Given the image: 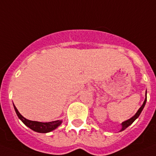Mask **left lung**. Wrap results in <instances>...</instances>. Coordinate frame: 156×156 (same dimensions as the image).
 Here are the masks:
<instances>
[{
  "label": "left lung",
  "mask_w": 156,
  "mask_h": 156,
  "mask_svg": "<svg viewBox=\"0 0 156 156\" xmlns=\"http://www.w3.org/2000/svg\"><path fill=\"white\" fill-rule=\"evenodd\" d=\"M146 93H147V92H146ZM146 101H147V97H146L145 100H144V104H142V106L140 107V108H139V110L137 111V112H136V113L135 114V115L133 116V117L131 118V119H128V120H126V121H125V122H123L122 123V128L121 131H122V130H124V129H126L127 127L129 126H130L131 124H132V123L133 122H134L135 120H136V119H137L138 117H139V115H140V113H141L142 110H143L144 108V106H145Z\"/></svg>",
  "instance_id": "left-lung-1"
}]
</instances>
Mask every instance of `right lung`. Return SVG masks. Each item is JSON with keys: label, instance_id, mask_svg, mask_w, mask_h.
Masks as SVG:
<instances>
[{"label": "right lung", "instance_id": "add662e5", "mask_svg": "<svg viewBox=\"0 0 156 156\" xmlns=\"http://www.w3.org/2000/svg\"><path fill=\"white\" fill-rule=\"evenodd\" d=\"M14 108L16 114H17V115H18L19 119H20L27 126H28L30 129H31L32 130L36 131V132L37 133H45L51 132V131H52L53 129L57 128L62 122V121H59V120L49 122H40L31 121V120H28V119H25L22 115H20V113L18 112L17 108H16L15 105Z\"/></svg>", "mask_w": 156, "mask_h": 156}]
</instances>
